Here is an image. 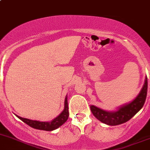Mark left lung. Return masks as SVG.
Wrapping results in <instances>:
<instances>
[{"instance_id":"8db88e82","label":"left lung","mask_w":150,"mask_h":150,"mask_svg":"<svg viewBox=\"0 0 150 150\" xmlns=\"http://www.w3.org/2000/svg\"><path fill=\"white\" fill-rule=\"evenodd\" d=\"M147 77L138 96L129 104L125 105L115 112H108L94 105L90 106L91 111L99 121L110 126H116L129 121L144 105L147 94Z\"/></svg>"}]
</instances>
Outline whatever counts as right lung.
I'll return each mask as SVG.
<instances>
[{
    "mask_svg": "<svg viewBox=\"0 0 150 150\" xmlns=\"http://www.w3.org/2000/svg\"><path fill=\"white\" fill-rule=\"evenodd\" d=\"M64 110L62 111L61 114L58 115V117L53 119L51 122H40L38 121H32V120L27 119V118H21V117L16 116L21 120L23 122L27 123L31 127L34 128V129H39V130H44V131H52L55 129H58L61 126L67 121L68 118H69V107H68V100L67 97H66L65 99V104H64Z\"/></svg>",
    "mask_w": 150,
    "mask_h": 150,
    "instance_id": "obj_1",
    "label": "right lung"
}]
</instances>
